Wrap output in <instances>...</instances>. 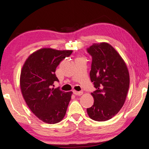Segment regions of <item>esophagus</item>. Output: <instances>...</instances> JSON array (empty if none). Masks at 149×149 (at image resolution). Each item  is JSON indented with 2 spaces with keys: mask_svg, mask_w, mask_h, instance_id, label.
Listing matches in <instances>:
<instances>
[{
  "mask_svg": "<svg viewBox=\"0 0 149 149\" xmlns=\"http://www.w3.org/2000/svg\"><path fill=\"white\" fill-rule=\"evenodd\" d=\"M73 93H74V94L76 95H81L83 94L82 92H77V91H75V90H74V91H73Z\"/></svg>",
  "mask_w": 149,
  "mask_h": 149,
  "instance_id": "34e87169",
  "label": "esophagus"
}]
</instances>
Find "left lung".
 Here are the masks:
<instances>
[{
    "mask_svg": "<svg viewBox=\"0 0 149 149\" xmlns=\"http://www.w3.org/2000/svg\"><path fill=\"white\" fill-rule=\"evenodd\" d=\"M86 50L92 57L90 77L96 88L91 94L94 104L86 109L87 113L93 120L105 121L123 106L129 88V70L120 55L109 44L94 43Z\"/></svg>",
    "mask_w": 149,
    "mask_h": 149,
    "instance_id": "obj_1",
    "label": "left lung"
}]
</instances>
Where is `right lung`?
Here are the masks:
<instances>
[{"mask_svg":"<svg viewBox=\"0 0 149 149\" xmlns=\"http://www.w3.org/2000/svg\"><path fill=\"white\" fill-rule=\"evenodd\" d=\"M72 50L42 48L33 52L22 66L20 86L26 104L37 117L49 124L59 123L65 117L72 92L54 88L59 82L55 70Z\"/></svg>","mask_w":149,"mask_h":149,"instance_id":"obj_1","label":"right lung"}]
</instances>
